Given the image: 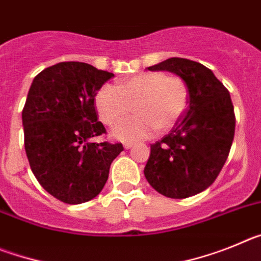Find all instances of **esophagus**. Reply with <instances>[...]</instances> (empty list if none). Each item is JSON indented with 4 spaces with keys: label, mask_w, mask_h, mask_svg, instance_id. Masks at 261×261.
Segmentation results:
<instances>
[{
    "label": "esophagus",
    "mask_w": 261,
    "mask_h": 261,
    "mask_svg": "<svg viewBox=\"0 0 261 261\" xmlns=\"http://www.w3.org/2000/svg\"><path fill=\"white\" fill-rule=\"evenodd\" d=\"M130 147H133L132 142H126V144H124V149H130Z\"/></svg>",
    "instance_id": "34e87169"
}]
</instances>
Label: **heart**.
Segmentation results:
<instances>
[{"label": "heart", "mask_w": 261, "mask_h": 261, "mask_svg": "<svg viewBox=\"0 0 261 261\" xmlns=\"http://www.w3.org/2000/svg\"><path fill=\"white\" fill-rule=\"evenodd\" d=\"M188 96V87L181 78L147 71L120 81L117 86L100 87L95 108L103 123L115 125L135 106L137 115L117 124L112 137L137 141L150 137L156 128L161 132L171 129L187 111Z\"/></svg>", "instance_id": "b5f03b06"}]
</instances>
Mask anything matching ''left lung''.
<instances>
[{"instance_id": "left-lung-1", "label": "left lung", "mask_w": 261, "mask_h": 261, "mask_svg": "<svg viewBox=\"0 0 261 261\" xmlns=\"http://www.w3.org/2000/svg\"><path fill=\"white\" fill-rule=\"evenodd\" d=\"M149 70L171 71L188 87V108L167 136L150 145L146 180L161 195L186 199L206 190L225 165L234 140L231 98L200 62L171 57Z\"/></svg>"}]
</instances>
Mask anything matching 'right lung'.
Segmentation results:
<instances>
[{
    "label": "right lung",
    "instance_id": "obj_1",
    "mask_svg": "<svg viewBox=\"0 0 261 261\" xmlns=\"http://www.w3.org/2000/svg\"><path fill=\"white\" fill-rule=\"evenodd\" d=\"M114 73L68 61L40 71L22 111L30 167L48 193L66 204L96 197L108 179L121 144L93 142L106 133L94 99Z\"/></svg>",
    "mask_w": 261,
    "mask_h": 261
}]
</instances>
